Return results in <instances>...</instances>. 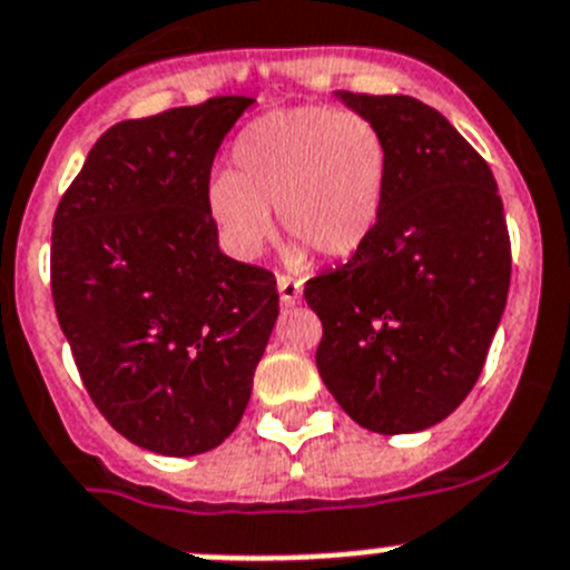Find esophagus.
Here are the masks:
<instances>
[{
	"label": "esophagus",
	"mask_w": 570,
	"mask_h": 570,
	"mask_svg": "<svg viewBox=\"0 0 570 570\" xmlns=\"http://www.w3.org/2000/svg\"><path fill=\"white\" fill-rule=\"evenodd\" d=\"M278 292H281V304L284 306H295L301 301V286L298 278H292V275H278Z\"/></svg>",
	"instance_id": "esophagus-1"
}]
</instances>
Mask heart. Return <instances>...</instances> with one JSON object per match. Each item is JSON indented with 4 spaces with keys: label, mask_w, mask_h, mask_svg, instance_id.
<instances>
[{
    "label": "heart",
    "mask_w": 570,
    "mask_h": 570,
    "mask_svg": "<svg viewBox=\"0 0 570 570\" xmlns=\"http://www.w3.org/2000/svg\"><path fill=\"white\" fill-rule=\"evenodd\" d=\"M387 142L370 117L346 108L272 111L240 131L232 171L209 183V212L237 255H257L281 229L324 257L353 255L379 220L387 186Z\"/></svg>",
    "instance_id": "heart-1"
}]
</instances>
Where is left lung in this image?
<instances>
[{"label": "left lung", "mask_w": 570, "mask_h": 570, "mask_svg": "<svg viewBox=\"0 0 570 570\" xmlns=\"http://www.w3.org/2000/svg\"><path fill=\"white\" fill-rule=\"evenodd\" d=\"M341 100L379 126L387 186L346 264L306 281L324 335L315 364L373 433L428 430L473 390L511 286V237L491 166L435 108L404 94Z\"/></svg>", "instance_id": "obj_1"}]
</instances>
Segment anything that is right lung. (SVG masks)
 I'll return each mask as SVG.
<instances>
[{
  "instance_id": "right-lung-1",
  "label": "right lung",
  "mask_w": 570,
  "mask_h": 570,
  "mask_svg": "<svg viewBox=\"0 0 570 570\" xmlns=\"http://www.w3.org/2000/svg\"><path fill=\"white\" fill-rule=\"evenodd\" d=\"M252 97L122 120L94 142L53 215L51 295L106 422L163 456L237 428L278 318L264 266L217 246L209 177Z\"/></svg>"
}]
</instances>
